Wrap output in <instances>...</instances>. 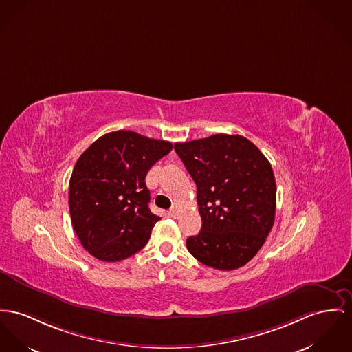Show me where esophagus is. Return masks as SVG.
I'll return each instance as SVG.
<instances>
[{
  "label": "esophagus",
  "mask_w": 352,
  "mask_h": 352,
  "mask_svg": "<svg viewBox=\"0 0 352 352\" xmlns=\"http://www.w3.org/2000/svg\"><path fill=\"white\" fill-rule=\"evenodd\" d=\"M179 210H180V208H179V207H177V206H173V207H172V208H170V211H169V213H170V216H172V217H175V219H176V217H177V216H179Z\"/></svg>",
  "instance_id": "obj_1"
}]
</instances>
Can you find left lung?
I'll use <instances>...</instances> for the list:
<instances>
[{
    "instance_id": "left-lung-1",
    "label": "left lung",
    "mask_w": 352,
    "mask_h": 352,
    "mask_svg": "<svg viewBox=\"0 0 352 352\" xmlns=\"http://www.w3.org/2000/svg\"><path fill=\"white\" fill-rule=\"evenodd\" d=\"M175 151L197 187L201 231L187 239L200 263L231 271L263 247L276 211L272 166L258 146L240 135H212L176 142Z\"/></svg>"
}]
</instances>
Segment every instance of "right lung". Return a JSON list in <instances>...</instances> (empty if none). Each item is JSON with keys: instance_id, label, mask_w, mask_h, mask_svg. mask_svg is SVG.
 Wrapping results in <instances>:
<instances>
[{"instance_id": "1", "label": "right lung", "mask_w": 352, "mask_h": 352, "mask_svg": "<svg viewBox=\"0 0 352 352\" xmlns=\"http://www.w3.org/2000/svg\"><path fill=\"white\" fill-rule=\"evenodd\" d=\"M172 148L169 141L116 131L78 157L69 182V212L74 232L92 256L120 261L145 247L160 220L148 207L145 177Z\"/></svg>"}]
</instances>
